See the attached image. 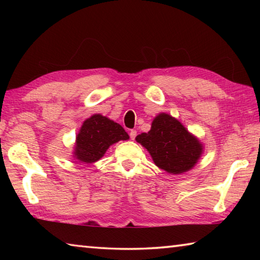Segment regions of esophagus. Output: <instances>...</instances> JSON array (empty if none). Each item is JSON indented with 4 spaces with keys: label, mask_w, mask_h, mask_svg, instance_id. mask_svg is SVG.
Instances as JSON below:
<instances>
[{
    "label": "esophagus",
    "mask_w": 260,
    "mask_h": 260,
    "mask_svg": "<svg viewBox=\"0 0 260 260\" xmlns=\"http://www.w3.org/2000/svg\"><path fill=\"white\" fill-rule=\"evenodd\" d=\"M129 136H131L132 140H134V139L136 138V131H135V129H132V131L129 132Z\"/></svg>",
    "instance_id": "1"
}]
</instances>
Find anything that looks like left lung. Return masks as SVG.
I'll return each instance as SVG.
<instances>
[{"instance_id": "obj_1", "label": "left lung", "mask_w": 260, "mask_h": 260, "mask_svg": "<svg viewBox=\"0 0 260 260\" xmlns=\"http://www.w3.org/2000/svg\"><path fill=\"white\" fill-rule=\"evenodd\" d=\"M135 140L147 149L156 166L174 175L190 171L204 151L201 140L166 112L158 113L150 131Z\"/></svg>"}]
</instances>
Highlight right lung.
<instances>
[{"label": "right lung", "mask_w": 260, "mask_h": 260, "mask_svg": "<svg viewBox=\"0 0 260 260\" xmlns=\"http://www.w3.org/2000/svg\"><path fill=\"white\" fill-rule=\"evenodd\" d=\"M128 139V134L121 125L95 113L82 122L76 136L72 155L79 162L91 164L100 160L112 144Z\"/></svg>", "instance_id": "add662e5"}]
</instances>
